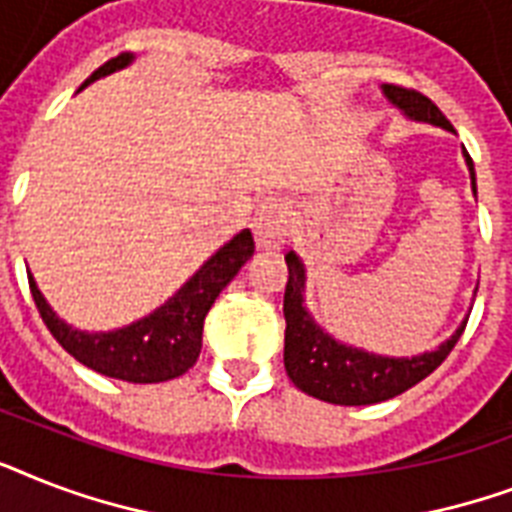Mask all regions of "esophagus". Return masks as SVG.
Listing matches in <instances>:
<instances>
[{
	"label": "esophagus",
	"instance_id": "esophagus-1",
	"mask_svg": "<svg viewBox=\"0 0 512 512\" xmlns=\"http://www.w3.org/2000/svg\"><path fill=\"white\" fill-rule=\"evenodd\" d=\"M289 223V204L279 196H268L257 204V212L252 217V231H255L257 247L276 249L284 244Z\"/></svg>",
	"mask_w": 512,
	"mask_h": 512
}]
</instances>
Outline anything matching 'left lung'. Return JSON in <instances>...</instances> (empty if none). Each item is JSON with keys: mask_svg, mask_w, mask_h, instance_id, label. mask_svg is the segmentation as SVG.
<instances>
[{"mask_svg": "<svg viewBox=\"0 0 512 512\" xmlns=\"http://www.w3.org/2000/svg\"><path fill=\"white\" fill-rule=\"evenodd\" d=\"M385 95L396 103L401 111L420 119L452 130L441 108L422 92L401 84H385ZM470 177H473V191H476V172H473V159L468 156ZM289 281L284 292V319H287V332H284V366H287L289 380L297 388L313 398L329 401L340 406H366L414 388L417 382L425 380L430 372H436L444 364L446 356L452 353L460 335L465 332L462 324L438 350L422 353L414 358H385L372 356L364 350L340 345L329 335H324L308 311L303 308L305 289V268L295 252H287Z\"/></svg>", "mask_w": 512, "mask_h": 512, "instance_id": "obj_1", "label": "left lung"}]
</instances>
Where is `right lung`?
<instances>
[{"mask_svg":"<svg viewBox=\"0 0 512 512\" xmlns=\"http://www.w3.org/2000/svg\"><path fill=\"white\" fill-rule=\"evenodd\" d=\"M130 52L106 60L95 74L82 84L87 87L98 76H106L116 68L130 63ZM255 252L252 233H236L217 255H212L201 265L188 284H185L170 303L151 313L148 319L138 321L119 332L108 335H84L66 327L63 321L44 303L42 292L36 289L34 279L28 276V287L34 295L36 311L50 329V335L68 350L79 364L90 366L95 372L124 382H164L188 372L201 353V332L209 308L223 292L225 284L239 273Z\"/></svg>","mask_w":512,"mask_h":512,"instance_id":"obj_1","label":"right lung"}]
</instances>
